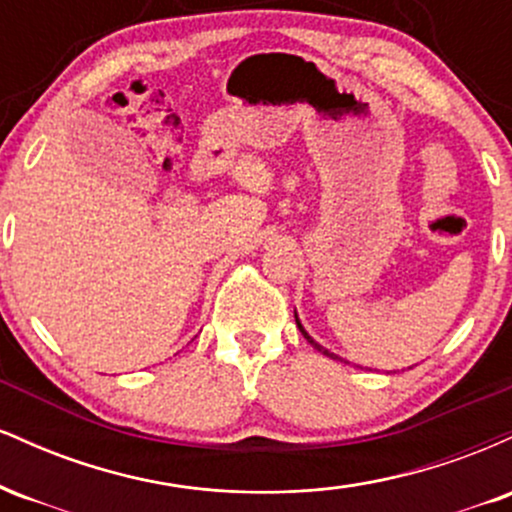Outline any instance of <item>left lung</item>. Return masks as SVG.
<instances>
[{
	"label": "left lung",
	"mask_w": 512,
	"mask_h": 512,
	"mask_svg": "<svg viewBox=\"0 0 512 512\" xmlns=\"http://www.w3.org/2000/svg\"><path fill=\"white\" fill-rule=\"evenodd\" d=\"M296 325H298V330H301V332H303V337H305V339H308V342H310V344H313L317 351H322V354H325V356H332V358H337V356H334V354H330V351H327V349H322V346H320V344H317V342H313V339H310V337H308V334H305V330H303V327H301V322H298V317H296Z\"/></svg>",
	"instance_id": "obj_1"
}]
</instances>
